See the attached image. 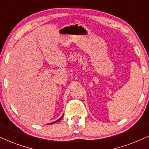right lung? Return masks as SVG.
Segmentation results:
<instances>
[{
    "instance_id": "1",
    "label": "right lung",
    "mask_w": 149,
    "mask_h": 149,
    "mask_svg": "<svg viewBox=\"0 0 149 149\" xmlns=\"http://www.w3.org/2000/svg\"><path fill=\"white\" fill-rule=\"evenodd\" d=\"M63 115L62 116H61V117L59 118V119H58L57 120H56V121H54V122H52V123H49V124H54V123H56V122H58V121H59V120H61V118H63Z\"/></svg>"
}]
</instances>
